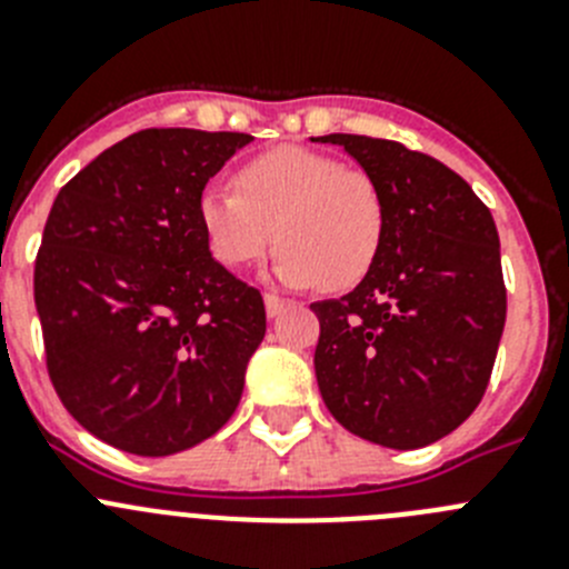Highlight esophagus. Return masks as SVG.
<instances>
[{
    "instance_id": "esophagus-1",
    "label": "esophagus",
    "mask_w": 569,
    "mask_h": 569,
    "mask_svg": "<svg viewBox=\"0 0 569 569\" xmlns=\"http://www.w3.org/2000/svg\"><path fill=\"white\" fill-rule=\"evenodd\" d=\"M284 305H288V301L279 299V296H276V293H264V310H268L270 319H276V316H281V310H284Z\"/></svg>"
}]
</instances>
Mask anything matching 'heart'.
<instances>
[{
  "mask_svg": "<svg viewBox=\"0 0 569 569\" xmlns=\"http://www.w3.org/2000/svg\"><path fill=\"white\" fill-rule=\"evenodd\" d=\"M199 224L224 268H248L276 241V281L345 290L379 259L387 204L367 170L284 144L241 164L236 190L208 184L199 196Z\"/></svg>",
  "mask_w": 569,
  "mask_h": 569,
  "instance_id": "heart-1",
  "label": "heart"
}]
</instances>
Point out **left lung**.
Masks as SVG:
<instances>
[{"label":"left lung","instance_id":"8db88e82","mask_svg":"<svg viewBox=\"0 0 569 569\" xmlns=\"http://www.w3.org/2000/svg\"><path fill=\"white\" fill-rule=\"evenodd\" d=\"M373 176L387 204L379 259L319 316L316 381L341 427L393 450L453 433L479 407L507 316L490 210L433 156L330 133Z\"/></svg>","mask_w":569,"mask_h":569}]
</instances>
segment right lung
Returning a JSON list of instances; mask_svg holds the SVG:
<instances>
[{
    "label": "right lung",
    "mask_w": 569,
    "mask_h": 569,
    "mask_svg": "<svg viewBox=\"0 0 569 569\" xmlns=\"http://www.w3.org/2000/svg\"><path fill=\"white\" fill-rule=\"evenodd\" d=\"M250 142L139 130L50 208L33 270L50 381L88 433L124 453H182L239 407L264 301L213 259L199 196Z\"/></svg>",
    "instance_id": "add662e5"
}]
</instances>
